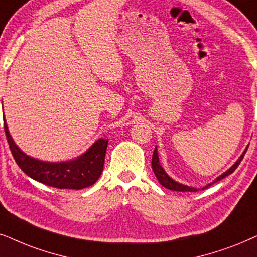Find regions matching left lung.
<instances>
[{"label":"left lung","mask_w":257,"mask_h":257,"mask_svg":"<svg viewBox=\"0 0 257 257\" xmlns=\"http://www.w3.org/2000/svg\"><path fill=\"white\" fill-rule=\"evenodd\" d=\"M245 153H247V150H244V153L242 154V156H241L240 159H238L237 161H236V163L234 164V166L231 167L230 169L227 170V172H225L224 174H222L221 176H218L217 179L215 180L213 183L217 182V181H220V180H222V179H224L225 176L230 175V174L234 173V172H235V169L237 168V167H238V164L241 163L242 159H243V157H244V154H245ZM152 167H153L154 173H155L156 179L159 180V182H160L161 184H162L163 187L168 188V189H170V190H175V191H197L196 188H191V187L184 186V184L177 183L176 181H174L173 179H170V177H169L168 175H167V173L164 172L163 168H162V167H161V164H160V162H159V156H157V150H156V148H155V150H154V153H153ZM213 183L208 184V186H206L204 188H208L209 186H211V184H213ZM204 188H203V189H204Z\"/></svg>","instance_id":"left-lung-1"}]
</instances>
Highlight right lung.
Wrapping results in <instances>:
<instances>
[{
  "label": "right lung",
  "mask_w": 257,
  "mask_h": 257,
  "mask_svg": "<svg viewBox=\"0 0 257 257\" xmlns=\"http://www.w3.org/2000/svg\"><path fill=\"white\" fill-rule=\"evenodd\" d=\"M3 125L14 160L22 169V172H25L33 180L59 189L78 190L93 186L101 176L104 166L108 140H97L87 153L76 160L69 162L50 163L35 160L22 153L9 135L6 121Z\"/></svg>",
  "instance_id": "1"
}]
</instances>
